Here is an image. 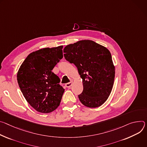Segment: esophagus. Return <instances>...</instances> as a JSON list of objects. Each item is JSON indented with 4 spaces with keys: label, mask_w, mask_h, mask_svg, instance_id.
Wrapping results in <instances>:
<instances>
[{
    "label": "esophagus",
    "mask_w": 147,
    "mask_h": 147,
    "mask_svg": "<svg viewBox=\"0 0 147 147\" xmlns=\"http://www.w3.org/2000/svg\"><path fill=\"white\" fill-rule=\"evenodd\" d=\"M72 85H73V82L72 81V82H69V83H67L65 84V86H66L67 88H71V86H72Z\"/></svg>",
    "instance_id": "34e87169"
}]
</instances>
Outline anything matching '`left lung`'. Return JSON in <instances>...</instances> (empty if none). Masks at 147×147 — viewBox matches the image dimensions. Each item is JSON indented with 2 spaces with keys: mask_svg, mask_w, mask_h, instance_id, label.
I'll return each instance as SVG.
<instances>
[{
  "mask_svg": "<svg viewBox=\"0 0 147 147\" xmlns=\"http://www.w3.org/2000/svg\"><path fill=\"white\" fill-rule=\"evenodd\" d=\"M63 53L66 60L77 67L82 79L84 90L78 95L80 102L90 108L102 105L110 94L115 76L109 50L93 41L84 40L67 45Z\"/></svg>",
  "mask_w": 147,
  "mask_h": 147,
  "instance_id": "1",
  "label": "left lung"
}]
</instances>
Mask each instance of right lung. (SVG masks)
Returning a JSON list of instances; mask_svg holds the SVG:
<instances>
[{"instance_id":"obj_1","label":"right lung","mask_w":147,"mask_h":147,"mask_svg":"<svg viewBox=\"0 0 147 147\" xmlns=\"http://www.w3.org/2000/svg\"><path fill=\"white\" fill-rule=\"evenodd\" d=\"M62 45L30 53L20 67L17 79L27 102L36 111L49 113L59 106L65 89L52 70L63 58Z\"/></svg>"}]
</instances>
